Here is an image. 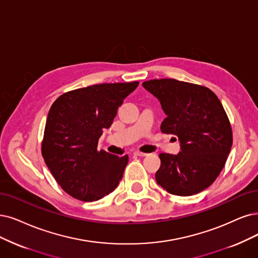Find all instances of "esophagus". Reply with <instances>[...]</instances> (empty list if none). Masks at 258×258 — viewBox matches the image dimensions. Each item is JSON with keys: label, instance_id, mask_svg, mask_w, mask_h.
Returning <instances> with one entry per match:
<instances>
[{"label": "esophagus", "instance_id": "esophagus-1", "mask_svg": "<svg viewBox=\"0 0 258 258\" xmlns=\"http://www.w3.org/2000/svg\"><path fill=\"white\" fill-rule=\"evenodd\" d=\"M134 155H136V156H147L148 154L145 153V152H140V151L136 150V151H134Z\"/></svg>", "mask_w": 258, "mask_h": 258}]
</instances>
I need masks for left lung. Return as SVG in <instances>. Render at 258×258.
<instances>
[{
    "mask_svg": "<svg viewBox=\"0 0 258 258\" xmlns=\"http://www.w3.org/2000/svg\"><path fill=\"white\" fill-rule=\"evenodd\" d=\"M142 86L167 114L161 132L177 136L182 149L177 155L159 154L157 184L174 196L201 192L220 174L233 145L231 122L220 100L205 86L174 79L150 80Z\"/></svg>",
    "mask_w": 258,
    "mask_h": 258,
    "instance_id": "1",
    "label": "left lung"
}]
</instances>
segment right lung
Segmentation results:
<instances>
[{"mask_svg": "<svg viewBox=\"0 0 258 258\" xmlns=\"http://www.w3.org/2000/svg\"><path fill=\"white\" fill-rule=\"evenodd\" d=\"M138 84L92 85L64 92L52 104L41 154L57 184L72 198L92 202L117 188L128 156L99 151L98 141Z\"/></svg>", "mask_w": 258, "mask_h": 258, "instance_id": "1", "label": "right lung"}]
</instances>
